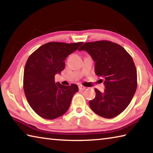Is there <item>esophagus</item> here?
Returning a JSON list of instances; mask_svg holds the SVG:
<instances>
[{
	"mask_svg": "<svg viewBox=\"0 0 153 153\" xmlns=\"http://www.w3.org/2000/svg\"><path fill=\"white\" fill-rule=\"evenodd\" d=\"M86 88V87H85L84 86H82V85H80V86H79V89L80 90H84Z\"/></svg>",
	"mask_w": 153,
	"mask_h": 153,
	"instance_id": "obj_1",
	"label": "esophagus"
}]
</instances>
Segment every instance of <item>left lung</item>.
<instances>
[{"label": "left lung", "instance_id": "1", "mask_svg": "<svg viewBox=\"0 0 153 153\" xmlns=\"http://www.w3.org/2000/svg\"><path fill=\"white\" fill-rule=\"evenodd\" d=\"M78 51H86L95 62V74L104 79L105 89H94L89 101L91 109L100 117L120 115L130 103L137 88V71L130 55L118 44L107 40L86 42Z\"/></svg>", "mask_w": 153, "mask_h": 153}]
</instances>
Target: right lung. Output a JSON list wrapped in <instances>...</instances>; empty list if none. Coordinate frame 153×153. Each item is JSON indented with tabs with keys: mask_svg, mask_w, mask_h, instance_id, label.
Listing matches in <instances>:
<instances>
[{
	"mask_svg": "<svg viewBox=\"0 0 153 153\" xmlns=\"http://www.w3.org/2000/svg\"><path fill=\"white\" fill-rule=\"evenodd\" d=\"M82 44L48 42L28 58L24 69V90L31 108L41 117L54 120L69 109L78 86L55 83V76L63 70L65 60Z\"/></svg>",
	"mask_w": 153,
	"mask_h": 153,
	"instance_id": "1",
	"label": "right lung"
}]
</instances>
